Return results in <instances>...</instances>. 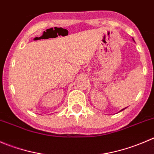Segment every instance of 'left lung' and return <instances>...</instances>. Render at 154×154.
I'll use <instances>...</instances> for the list:
<instances>
[{
  "label": "left lung",
  "mask_w": 154,
  "mask_h": 154,
  "mask_svg": "<svg viewBox=\"0 0 154 154\" xmlns=\"http://www.w3.org/2000/svg\"><path fill=\"white\" fill-rule=\"evenodd\" d=\"M133 41H134V39H133Z\"/></svg>",
  "instance_id": "left-lung-1"
}]
</instances>
